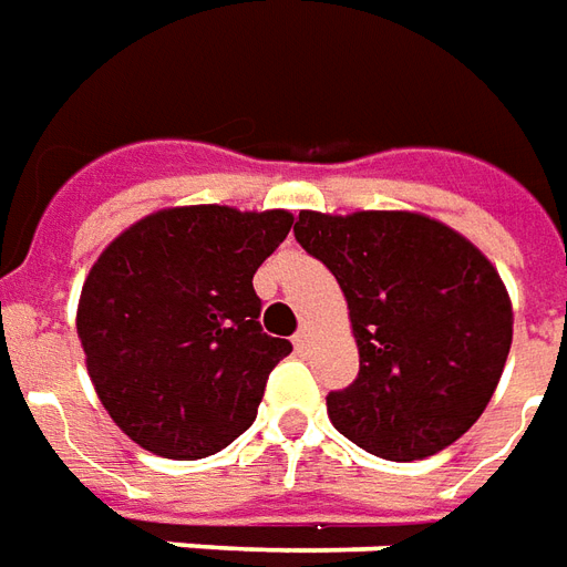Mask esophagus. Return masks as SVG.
I'll return each instance as SVG.
<instances>
[{"instance_id": "obj_1", "label": "esophagus", "mask_w": 567, "mask_h": 567, "mask_svg": "<svg viewBox=\"0 0 567 567\" xmlns=\"http://www.w3.org/2000/svg\"><path fill=\"white\" fill-rule=\"evenodd\" d=\"M292 344H296V351H299V354H305V351L311 348V336H308V329H299V332L292 336Z\"/></svg>"}]
</instances>
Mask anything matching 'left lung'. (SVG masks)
<instances>
[{
    "label": "left lung",
    "instance_id": "1",
    "mask_svg": "<svg viewBox=\"0 0 567 567\" xmlns=\"http://www.w3.org/2000/svg\"><path fill=\"white\" fill-rule=\"evenodd\" d=\"M348 299L360 372L327 396L329 421L388 461L436 455L492 400L513 341V308L467 238L419 213L302 210L292 228Z\"/></svg>",
    "mask_w": 567,
    "mask_h": 567
}]
</instances>
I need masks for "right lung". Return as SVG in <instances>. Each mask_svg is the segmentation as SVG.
<instances>
[{"label":"right lung","mask_w":567,"mask_h":567,"mask_svg":"<svg viewBox=\"0 0 567 567\" xmlns=\"http://www.w3.org/2000/svg\"><path fill=\"white\" fill-rule=\"evenodd\" d=\"M290 228L287 210L174 207L140 219L94 262L75 320L87 375L146 452L198 461L256 421L292 344L259 327L252 275Z\"/></svg>","instance_id":"add662e5"}]
</instances>
